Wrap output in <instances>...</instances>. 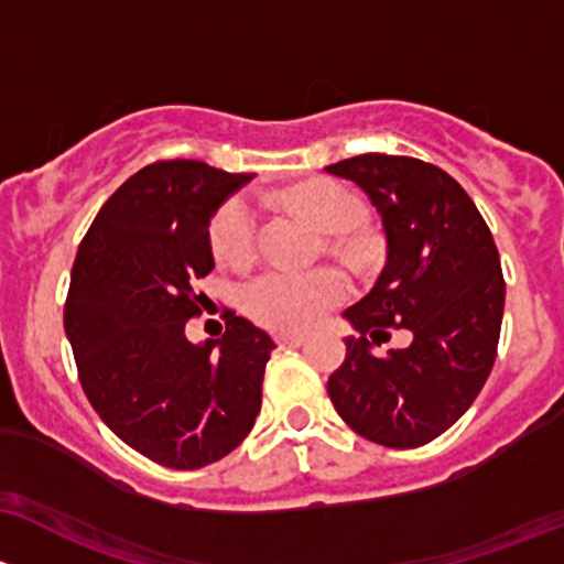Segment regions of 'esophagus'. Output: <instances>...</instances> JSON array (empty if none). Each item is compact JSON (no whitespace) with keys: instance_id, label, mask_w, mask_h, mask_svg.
<instances>
[{"instance_id":"esophagus-1","label":"esophagus","mask_w":564,"mask_h":564,"mask_svg":"<svg viewBox=\"0 0 564 564\" xmlns=\"http://www.w3.org/2000/svg\"><path fill=\"white\" fill-rule=\"evenodd\" d=\"M306 336L304 334H295V330H282V334H276V341H280L282 347H299L304 345Z\"/></svg>"}]
</instances>
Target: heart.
<instances>
[{"mask_svg":"<svg viewBox=\"0 0 564 564\" xmlns=\"http://www.w3.org/2000/svg\"><path fill=\"white\" fill-rule=\"evenodd\" d=\"M284 200L299 208L325 234H350L364 223V203L336 182H306L290 187ZM212 249L228 269H243L258 252V212L247 197H234L212 223ZM350 293V284L334 269L299 274L269 269L243 290V306L269 328H310L321 323Z\"/></svg>","mask_w":564,"mask_h":564,"instance_id":"heart-1","label":"heart"}]
</instances>
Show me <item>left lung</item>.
<instances>
[{
  "mask_svg": "<svg viewBox=\"0 0 564 564\" xmlns=\"http://www.w3.org/2000/svg\"><path fill=\"white\" fill-rule=\"evenodd\" d=\"M325 171L358 184L386 230L375 288L345 310L356 336L345 339L328 397L361 437L417 448L454 426L495 367L505 310L499 252L475 203L443 167L361 154ZM388 327H408L413 341L377 357Z\"/></svg>",
  "mask_w": 564,
  "mask_h": 564,
  "instance_id": "8db88e82",
  "label": "left lung"
}]
</instances>
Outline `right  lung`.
Returning a JSON list of instances; mask_svg holds the SVG:
<instances>
[{
  "label": "right lung",
  "instance_id": "obj_1",
  "mask_svg": "<svg viewBox=\"0 0 564 564\" xmlns=\"http://www.w3.org/2000/svg\"><path fill=\"white\" fill-rule=\"evenodd\" d=\"M249 178L197 160L141 167L75 254L65 330L80 386L110 432L162 467L219 462L260 412L274 339L234 312L223 339L193 345L184 330L208 301V225Z\"/></svg>",
  "mask_w": 564,
  "mask_h": 564
}]
</instances>
